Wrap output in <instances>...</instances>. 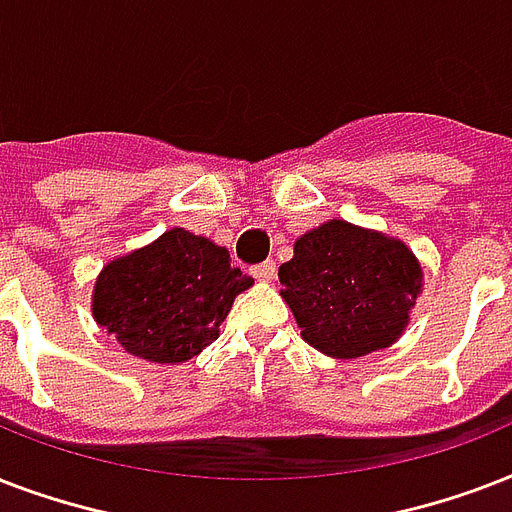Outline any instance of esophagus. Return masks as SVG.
Here are the masks:
<instances>
[{
  "instance_id": "obj_1",
  "label": "esophagus",
  "mask_w": 512,
  "mask_h": 512,
  "mask_svg": "<svg viewBox=\"0 0 512 512\" xmlns=\"http://www.w3.org/2000/svg\"><path fill=\"white\" fill-rule=\"evenodd\" d=\"M251 275L259 280V283H272L275 280V261H264V264H256L251 269Z\"/></svg>"
}]
</instances>
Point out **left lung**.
Here are the masks:
<instances>
[{"instance_id":"left-lung-1","label":"left lung","mask_w":512,"mask_h":512,"mask_svg":"<svg viewBox=\"0 0 512 512\" xmlns=\"http://www.w3.org/2000/svg\"><path fill=\"white\" fill-rule=\"evenodd\" d=\"M277 277L301 339L336 360L398 342L422 293V264L403 240L342 219L304 232Z\"/></svg>"}]
</instances>
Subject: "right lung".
Returning <instances> with one entry per match:
<instances>
[{
  "label": "right lung",
  "instance_id": "add662e5",
  "mask_svg": "<svg viewBox=\"0 0 512 512\" xmlns=\"http://www.w3.org/2000/svg\"><path fill=\"white\" fill-rule=\"evenodd\" d=\"M229 261L227 248L208 237L168 229L98 272L90 301L95 323L136 358L186 363L219 339L237 293L253 285Z\"/></svg>",
  "mask_w": 512,
  "mask_h": 512
}]
</instances>
